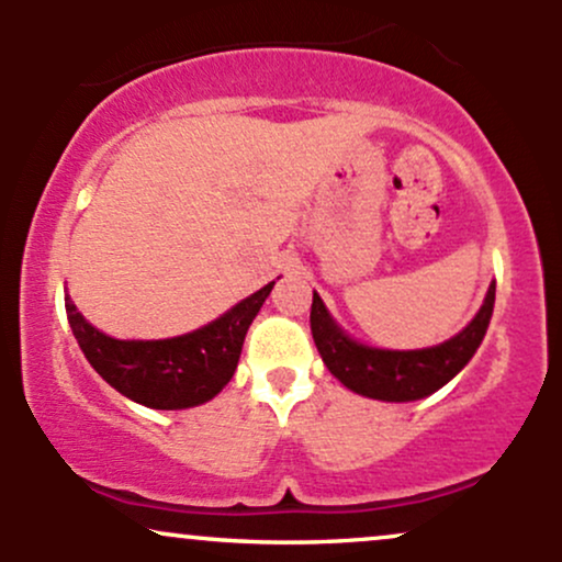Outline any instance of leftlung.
<instances>
[{
    "instance_id": "1",
    "label": "left lung",
    "mask_w": 562,
    "mask_h": 562,
    "mask_svg": "<svg viewBox=\"0 0 562 562\" xmlns=\"http://www.w3.org/2000/svg\"><path fill=\"white\" fill-rule=\"evenodd\" d=\"M496 285L492 282L486 301L475 319L447 344L420 351H383L351 340L327 314L317 293L312 301V335L322 362L346 389L383 402H415L447 385L470 362L486 335L494 312Z\"/></svg>"
}]
</instances>
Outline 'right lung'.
Returning <instances> with one entry per match:
<instances>
[{"label": "right lung", "mask_w": 562, "mask_h": 562, "mask_svg": "<svg viewBox=\"0 0 562 562\" xmlns=\"http://www.w3.org/2000/svg\"><path fill=\"white\" fill-rule=\"evenodd\" d=\"M274 282L195 333L166 340H115L76 312L66 295L70 330L102 380L153 409H187L214 398L235 375L245 333Z\"/></svg>", "instance_id": "add662e5"}]
</instances>
